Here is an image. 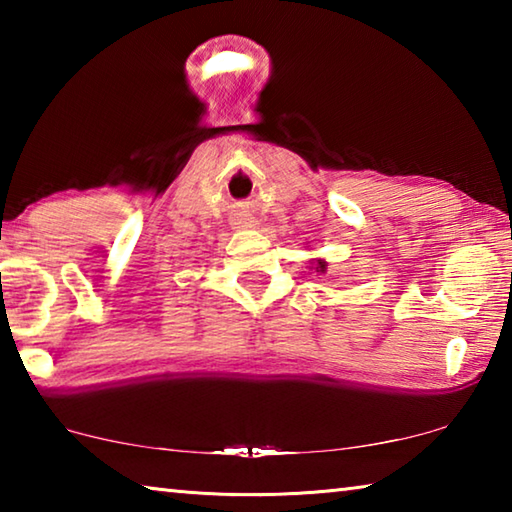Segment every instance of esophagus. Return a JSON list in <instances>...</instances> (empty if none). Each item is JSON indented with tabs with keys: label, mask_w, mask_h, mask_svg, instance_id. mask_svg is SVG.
<instances>
[{
	"label": "esophagus",
	"mask_w": 512,
	"mask_h": 512,
	"mask_svg": "<svg viewBox=\"0 0 512 512\" xmlns=\"http://www.w3.org/2000/svg\"><path fill=\"white\" fill-rule=\"evenodd\" d=\"M237 228H253L255 225V219L253 216H241V219H237Z\"/></svg>",
	"instance_id": "obj_1"
}]
</instances>
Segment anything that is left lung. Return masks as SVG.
Instances as JSON below:
<instances>
[{
    "instance_id": "obj_1",
    "label": "left lung",
    "mask_w": 512,
    "mask_h": 512,
    "mask_svg": "<svg viewBox=\"0 0 512 512\" xmlns=\"http://www.w3.org/2000/svg\"><path fill=\"white\" fill-rule=\"evenodd\" d=\"M325 262H320V259H318V264H316V271H318V268H320V271H325Z\"/></svg>"
}]
</instances>
